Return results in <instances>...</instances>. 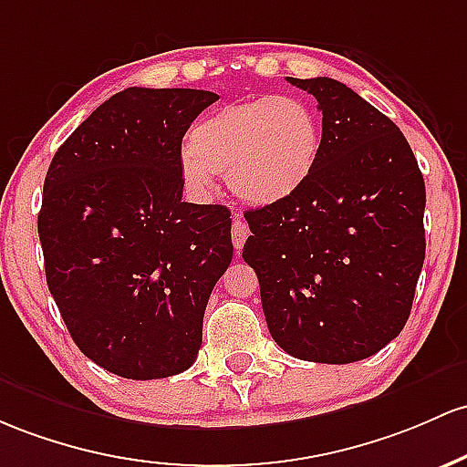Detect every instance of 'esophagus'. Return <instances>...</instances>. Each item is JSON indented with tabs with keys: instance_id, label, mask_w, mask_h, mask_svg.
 <instances>
[{
	"instance_id": "obj_1",
	"label": "esophagus",
	"mask_w": 467,
	"mask_h": 467,
	"mask_svg": "<svg viewBox=\"0 0 467 467\" xmlns=\"http://www.w3.org/2000/svg\"><path fill=\"white\" fill-rule=\"evenodd\" d=\"M248 223L244 222V217H242V213H234V217H233V244H234V250H242L244 248V244H245V239H248Z\"/></svg>"
}]
</instances>
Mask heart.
I'll return each mask as SVG.
<instances>
[{
    "mask_svg": "<svg viewBox=\"0 0 467 467\" xmlns=\"http://www.w3.org/2000/svg\"><path fill=\"white\" fill-rule=\"evenodd\" d=\"M182 175L208 191L214 172L244 202L270 206L308 182L321 152V121L299 97H253L222 106L192 126Z\"/></svg>",
    "mask_w": 467,
    "mask_h": 467,
    "instance_id": "heart-1",
    "label": "heart"
}]
</instances>
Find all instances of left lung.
Masks as SVG:
<instances>
[{"label":"left lung","mask_w":467,"mask_h":467,"mask_svg":"<svg viewBox=\"0 0 467 467\" xmlns=\"http://www.w3.org/2000/svg\"><path fill=\"white\" fill-rule=\"evenodd\" d=\"M288 81L319 101V161L288 199L245 213L244 261L281 350L361 361L410 317L425 259L423 175L394 121L346 84Z\"/></svg>","instance_id":"left-lung-1"}]
</instances>
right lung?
Listing matches in <instances>:
<instances>
[{"instance_id":"1","label":"right lung","mask_w":467,"mask_h":467,"mask_svg":"<svg viewBox=\"0 0 467 467\" xmlns=\"http://www.w3.org/2000/svg\"><path fill=\"white\" fill-rule=\"evenodd\" d=\"M210 90L126 88L59 146L37 230L46 281L81 352L117 377L188 370L233 261L230 210L182 202V140Z\"/></svg>"}]
</instances>
